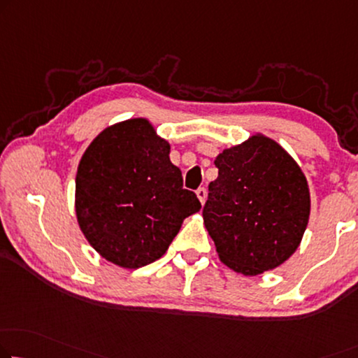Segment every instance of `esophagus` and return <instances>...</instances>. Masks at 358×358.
Returning <instances> with one entry per match:
<instances>
[{
    "instance_id": "34e87169",
    "label": "esophagus",
    "mask_w": 358,
    "mask_h": 358,
    "mask_svg": "<svg viewBox=\"0 0 358 358\" xmlns=\"http://www.w3.org/2000/svg\"><path fill=\"white\" fill-rule=\"evenodd\" d=\"M196 194H197V197H199L201 204H204L206 197H207V189L204 188V186H201V188H197V189H196Z\"/></svg>"
}]
</instances>
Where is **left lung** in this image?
<instances>
[{
  "instance_id": "left-lung-1",
  "label": "left lung",
  "mask_w": 358,
  "mask_h": 358,
  "mask_svg": "<svg viewBox=\"0 0 358 358\" xmlns=\"http://www.w3.org/2000/svg\"><path fill=\"white\" fill-rule=\"evenodd\" d=\"M215 167L202 217L218 257L246 276L276 268L296 252L310 215L301 167L264 135L225 149Z\"/></svg>"
}]
</instances>
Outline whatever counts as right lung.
<instances>
[{"label":"right lung","instance_id":"obj_1","mask_svg":"<svg viewBox=\"0 0 358 358\" xmlns=\"http://www.w3.org/2000/svg\"><path fill=\"white\" fill-rule=\"evenodd\" d=\"M170 145L145 119L106 128L78 164L76 212L94 250L124 268L161 259L201 202L183 188Z\"/></svg>","mask_w":358,"mask_h":358}]
</instances>
